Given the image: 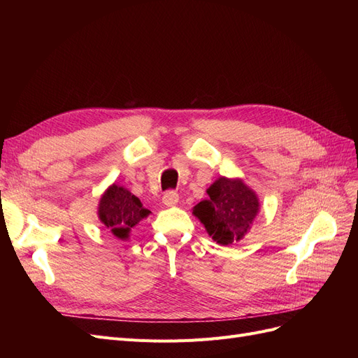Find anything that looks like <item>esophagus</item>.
<instances>
[{
    "label": "esophagus",
    "mask_w": 358,
    "mask_h": 358,
    "mask_svg": "<svg viewBox=\"0 0 358 358\" xmlns=\"http://www.w3.org/2000/svg\"><path fill=\"white\" fill-rule=\"evenodd\" d=\"M179 201V196L176 191H167L164 196H162V203L166 206H175Z\"/></svg>",
    "instance_id": "1"
}]
</instances>
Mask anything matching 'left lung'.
Returning a JSON list of instances; mask_svg holds the SVG:
<instances>
[{
  "mask_svg": "<svg viewBox=\"0 0 358 358\" xmlns=\"http://www.w3.org/2000/svg\"><path fill=\"white\" fill-rule=\"evenodd\" d=\"M208 196L192 209L206 231L220 245L242 241L259 210L257 194L242 179L221 176L208 188Z\"/></svg>",
  "mask_w": 358,
  "mask_h": 358,
  "instance_id": "1",
  "label": "left lung"
}]
</instances>
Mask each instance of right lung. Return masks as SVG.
I'll return each mask as SVG.
<instances>
[{
    "instance_id": "right-lung-1",
    "label": "right lung",
    "mask_w": 358,
    "mask_h": 358,
    "mask_svg": "<svg viewBox=\"0 0 358 358\" xmlns=\"http://www.w3.org/2000/svg\"><path fill=\"white\" fill-rule=\"evenodd\" d=\"M149 213L134 194L116 183L106 189L99 203L100 221L121 241H127L133 227Z\"/></svg>"
}]
</instances>
